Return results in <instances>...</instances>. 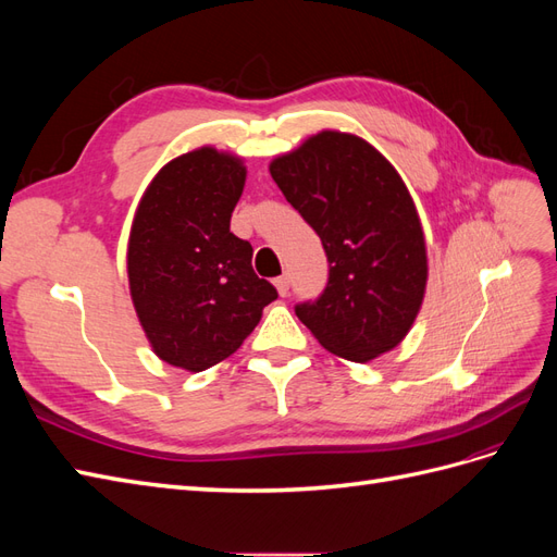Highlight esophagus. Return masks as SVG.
Instances as JSON below:
<instances>
[{
  "mask_svg": "<svg viewBox=\"0 0 557 557\" xmlns=\"http://www.w3.org/2000/svg\"><path fill=\"white\" fill-rule=\"evenodd\" d=\"M274 285H276V290H278V295H281V297L288 295V288H290V281H288V276H278V278H274Z\"/></svg>",
  "mask_w": 557,
  "mask_h": 557,
  "instance_id": "1",
  "label": "esophagus"
}]
</instances>
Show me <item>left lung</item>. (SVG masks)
<instances>
[{"instance_id":"1","label":"left lung","mask_w":557,"mask_h":557,"mask_svg":"<svg viewBox=\"0 0 557 557\" xmlns=\"http://www.w3.org/2000/svg\"><path fill=\"white\" fill-rule=\"evenodd\" d=\"M323 242L327 288L295 313L318 344L369 362L409 334L428 288L425 232L395 166L358 134L323 129L269 164Z\"/></svg>"}]
</instances>
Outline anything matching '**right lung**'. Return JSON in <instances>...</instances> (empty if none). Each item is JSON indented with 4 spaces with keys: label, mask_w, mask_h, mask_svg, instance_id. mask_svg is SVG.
I'll use <instances>...</instances> for the list:
<instances>
[{
    "label": "right lung",
    "mask_w": 557,
    "mask_h": 557,
    "mask_svg": "<svg viewBox=\"0 0 557 557\" xmlns=\"http://www.w3.org/2000/svg\"><path fill=\"white\" fill-rule=\"evenodd\" d=\"M244 183L239 156L201 146L166 162L134 211L132 305L156 356L185 372L230 358L278 297L252 272V246L230 232Z\"/></svg>",
    "instance_id": "obj_1"
}]
</instances>
